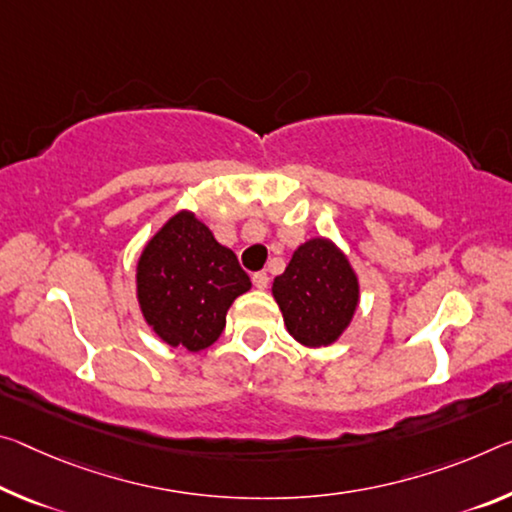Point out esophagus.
Listing matches in <instances>:
<instances>
[{"label": "esophagus", "mask_w": 512, "mask_h": 512, "mask_svg": "<svg viewBox=\"0 0 512 512\" xmlns=\"http://www.w3.org/2000/svg\"><path fill=\"white\" fill-rule=\"evenodd\" d=\"M253 285H255L257 289H266V287H269V275H266L264 271L255 273V275H253Z\"/></svg>", "instance_id": "1"}]
</instances>
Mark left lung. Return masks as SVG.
Segmentation results:
<instances>
[{
  "instance_id": "8db88e82",
  "label": "left lung",
  "mask_w": 512,
  "mask_h": 512,
  "mask_svg": "<svg viewBox=\"0 0 512 512\" xmlns=\"http://www.w3.org/2000/svg\"><path fill=\"white\" fill-rule=\"evenodd\" d=\"M271 291L289 335L310 348L335 344L360 303V282L351 262L323 237L300 243Z\"/></svg>"
}]
</instances>
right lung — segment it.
Segmentation results:
<instances>
[{
	"mask_svg": "<svg viewBox=\"0 0 512 512\" xmlns=\"http://www.w3.org/2000/svg\"><path fill=\"white\" fill-rule=\"evenodd\" d=\"M250 289L237 255L193 212H177L145 243L136 264V298L161 342L198 353L225 328L234 298Z\"/></svg>",
	"mask_w": 512,
	"mask_h": 512,
	"instance_id": "add662e5",
	"label": "right lung"
}]
</instances>
